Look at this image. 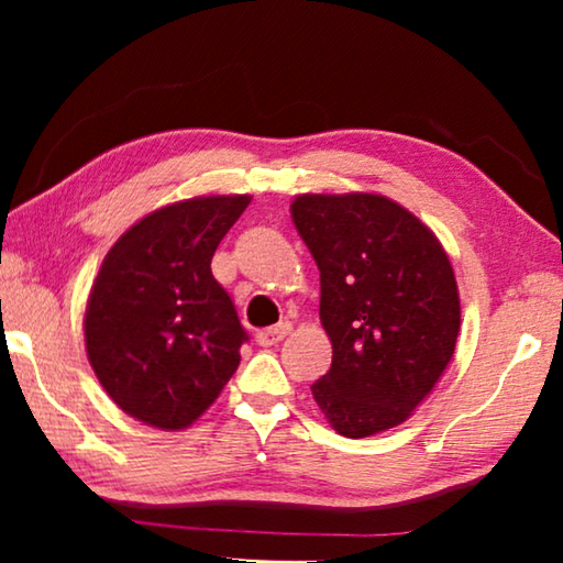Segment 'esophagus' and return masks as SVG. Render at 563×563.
Listing matches in <instances>:
<instances>
[{
  "label": "esophagus",
  "instance_id": "esophagus-1",
  "mask_svg": "<svg viewBox=\"0 0 563 563\" xmlns=\"http://www.w3.org/2000/svg\"><path fill=\"white\" fill-rule=\"evenodd\" d=\"M290 332V322H278V325L273 328H265L261 330L258 335H255V342H258L261 347H271V345H278V342L288 335Z\"/></svg>",
  "mask_w": 563,
  "mask_h": 563
}]
</instances>
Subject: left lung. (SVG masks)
Here are the masks:
<instances>
[{
	"label": "left lung",
	"mask_w": 563,
	"mask_h": 563,
	"mask_svg": "<svg viewBox=\"0 0 563 563\" xmlns=\"http://www.w3.org/2000/svg\"><path fill=\"white\" fill-rule=\"evenodd\" d=\"M292 223L320 271L332 365L312 397L350 440L402 424L432 393L460 335V290L442 243L377 194H302Z\"/></svg>",
	"instance_id": "obj_1"
}]
</instances>
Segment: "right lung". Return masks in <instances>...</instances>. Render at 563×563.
Wrapping results in <instances>:
<instances>
[{
  "label": "right lung",
  "instance_id": "add662e5",
  "mask_svg": "<svg viewBox=\"0 0 563 563\" xmlns=\"http://www.w3.org/2000/svg\"><path fill=\"white\" fill-rule=\"evenodd\" d=\"M251 196H198L141 218L111 245L91 285L84 340L123 412L184 430L216 402L247 332L213 278L218 243Z\"/></svg>",
  "mask_w": 563,
  "mask_h": 563
}]
</instances>
